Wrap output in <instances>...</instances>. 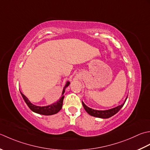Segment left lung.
I'll list each match as a JSON object with an SVG mask.
<instances>
[{"label":"left lung","mask_w":150,"mask_h":150,"mask_svg":"<svg viewBox=\"0 0 150 150\" xmlns=\"http://www.w3.org/2000/svg\"><path fill=\"white\" fill-rule=\"evenodd\" d=\"M126 99L122 105H118L117 107H116V108H114L111 109L104 110V111H99V110H95V109H91L90 108H88V107H87L83 102H82V104H83V108L85 111L87 112V113H88L91 116H93V117L102 118H108L111 117L112 116L115 115L116 113H117V112L120 111V109L122 108V107H123L125 102H126Z\"/></svg>","instance_id":"8db88e82"}]
</instances>
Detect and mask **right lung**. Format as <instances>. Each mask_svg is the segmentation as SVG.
Masks as SVG:
<instances>
[{"mask_svg": "<svg viewBox=\"0 0 150 150\" xmlns=\"http://www.w3.org/2000/svg\"><path fill=\"white\" fill-rule=\"evenodd\" d=\"M69 84H70V82L67 81L65 87L63 88L62 97L60 98L59 100H58L57 102L53 103V104H51V105H47V106H42L41 107V106H38V105H33L30 102L29 100L27 98L24 96L21 92V94L23 98L24 102H26L27 105L28 106V108L31 109L32 111H33L34 112H36V113L42 115H54V114L57 113V112H59L61 109H62V106H63V99H64L63 94L65 91V88L68 87Z\"/></svg>", "mask_w": 150, "mask_h": 150, "instance_id": "right-lung-1", "label": "right lung"}]
</instances>
